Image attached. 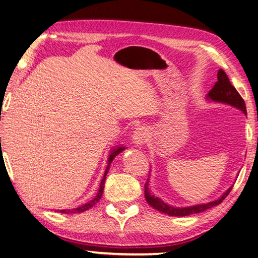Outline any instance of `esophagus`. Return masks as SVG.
<instances>
[{
	"instance_id": "obj_1",
	"label": "esophagus",
	"mask_w": 258,
	"mask_h": 258,
	"mask_svg": "<svg viewBox=\"0 0 258 258\" xmlns=\"http://www.w3.org/2000/svg\"><path fill=\"white\" fill-rule=\"evenodd\" d=\"M132 138L133 142L136 144V146H142L146 143V141L149 140V131L146 130L144 126H140V127L135 128Z\"/></svg>"
}]
</instances>
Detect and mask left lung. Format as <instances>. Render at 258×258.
Segmentation results:
<instances>
[{
  "label": "left lung",
  "instance_id": "1",
  "mask_svg": "<svg viewBox=\"0 0 258 258\" xmlns=\"http://www.w3.org/2000/svg\"><path fill=\"white\" fill-rule=\"evenodd\" d=\"M217 79H218L217 80V83L215 84L214 87L211 88L208 95H207V99L213 100V102H217V103H223V104L234 106V107L238 108L245 115H247L244 99L241 98V96L239 95L238 92H237L234 86L230 84L228 76L226 75V73L223 69H219L218 74H217ZM149 180L150 179L148 178V181H146V183L144 185L145 199L149 203V205L151 207H153V208L158 211H161V213L166 214L169 216H176V217H184V216H189L194 214H199V213H203V211L213 208L215 206H218L219 204L223 203V200L229 195V192L234 186L231 185L226 192H224V195L221 196L219 199H217L215 201L180 208V207H172L168 204H165L164 201H162L159 198V197H155L152 192H151V190L149 188Z\"/></svg>",
  "mask_w": 258,
  "mask_h": 258
}]
</instances>
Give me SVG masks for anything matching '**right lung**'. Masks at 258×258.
Segmentation results:
<instances>
[{
	"label": "right lung",
	"mask_w": 258,
	"mask_h": 258,
	"mask_svg": "<svg viewBox=\"0 0 258 258\" xmlns=\"http://www.w3.org/2000/svg\"><path fill=\"white\" fill-rule=\"evenodd\" d=\"M124 146H119V148H116V149H113L112 152H110L109 156H108V162H107V166H106V170H105V173H104V178L102 180V182H100V185H99V190H98V194L97 196L95 197V198L93 200H90L89 203L85 204L83 206L78 207V208H75V209H63V210H59V213L61 214H76V213H84V211L88 210L92 208V207H94L96 204L98 203V201L100 200V198H102L103 196V191H104V184H105V179H106V175H107V172H108V169L110 166V163H112V161L114 160V158L117 154H119L122 151H124ZM58 211V210H57Z\"/></svg>",
	"instance_id": "add662e5"
}]
</instances>
